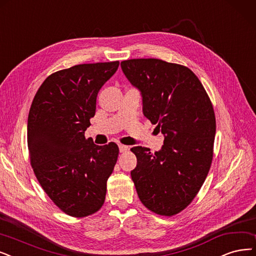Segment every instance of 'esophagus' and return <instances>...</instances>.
<instances>
[{
    "label": "esophagus",
    "instance_id": "34e87169",
    "mask_svg": "<svg viewBox=\"0 0 256 256\" xmlns=\"http://www.w3.org/2000/svg\"><path fill=\"white\" fill-rule=\"evenodd\" d=\"M118 149H120V152H125V151H127L128 147H127V146H125V145H122V144H120V145H118Z\"/></svg>",
    "mask_w": 256,
    "mask_h": 256
}]
</instances>
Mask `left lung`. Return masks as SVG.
<instances>
[{
	"instance_id": "1",
	"label": "left lung",
	"mask_w": 256,
	"mask_h": 256,
	"mask_svg": "<svg viewBox=\"0 0 256 256\" xmlns=\"http://www.w3.org/2000/svg\"><path fill=\"white\" fill-rule=\"evenodd\" d=\"M142 96V114L164 136L160 151L136 146L131 171L140 202L171 216L196 198L209 172L216 138V116L205 88L192 71L158 58L120 63Z\"/></svg>"
}]
</instances>
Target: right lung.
Masks as SVG:
<instances>
[{
  "mask_svg": "<svg viewBox=\"0 0 256 256\" xmlns=\"http://www.w3.org/2000/svg\"><path fill=\"white\" fill-rule=\"evenodd\" d=\"M118 60L80 64L49 76L29 110L27 142L40 186L70 216L83 218L103 206L107 180L118 156L116 142L98 146L85 138L96 114L100 89Z\"/></svg>",
  "mask_w": 256,
  "mask_h": 256,
  "instance_id": "obj_1",
  "label": "right lung"
}]
</instances>
